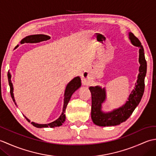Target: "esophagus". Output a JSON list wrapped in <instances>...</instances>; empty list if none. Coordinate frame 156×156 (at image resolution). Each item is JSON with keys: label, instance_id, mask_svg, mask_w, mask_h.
<instances>
[{"label": "esophagus", "instance_id": "34e87169", "mask_svg": "<svg viewBox=\"0 0 156 156\" xmlns=\"http://www.w3.org/2000/svg\"><path fill=\"white\" fill-rule=\"evenodd\" d=\"M82 81H85L86 79H85V78L84 77V76H82Z\"/></svg>", "mask_w": 156, "mask_h": 156}]
</instances>
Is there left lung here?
Segmentation results:
<instances>
[{
    "instance_id": "1",
    "label": "left lung",
    "mask_w": 156,
    "mask_h": 156,
    "mask_svg": "<svg viewBox=\"0 0 156 156\" xmlns=\"http://www.w3.org/2000/svg\"><path fill=\"white\" fill-rule=\"evenodd\" d=\"M129 38L131 44L140 48L139 50V74L134 89L129 94L127 101L122 107L113 111L105 112L102 111V104L106 100L105 88L99 86L89 88L92 94L91 118L94 123L101 127L115 126L125 121L133 113L141 101L145 89V77L147 72V62L145 58L144 49L140 41L132 34L129 33Z\"/></svg>"
}]
</instances>
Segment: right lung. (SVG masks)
<instances>
[{"label":"right lung","mask_w":156,"mask_h":156,"mask_svg":"<svg viewBox=\"0 0 156 156\" xmlns=\"http://www.w3.org/2000/svg\"><path fill=\"white\" fill-rule=\"evenodd\" d=\"M50 39V37L45 35L43 34H38V35H29L25 37L24 39H23L21 41V44H25V43H30V44H34V43H38L43 41H46L48 39ZM19 45L16 46V48H17ZM8 80H9V84L10 87V92H11V96L12 97V99L13 102H15V105H16V103L15 102V100L14 98V94H13V86L11 82V75L10 73H8ZM81 86V80L79 76L77 77H75L73 78L72 80L69 82L66 87V90L64 92V107H63V111L61 115L59 116V117L57 119V120L54 121V122H50V123L48 124H38L35 123L34 122H31V123L35 127L37 128H42V127H59L61 126L64 122L66 120V108L68 102L69 101V99H70L72 94L74 92L80 87ZM25 119H27L28 122H30V120L28 119L27 117L24 116Z\"/></svg>","instance_id":"obj_1"}]
</instances>
